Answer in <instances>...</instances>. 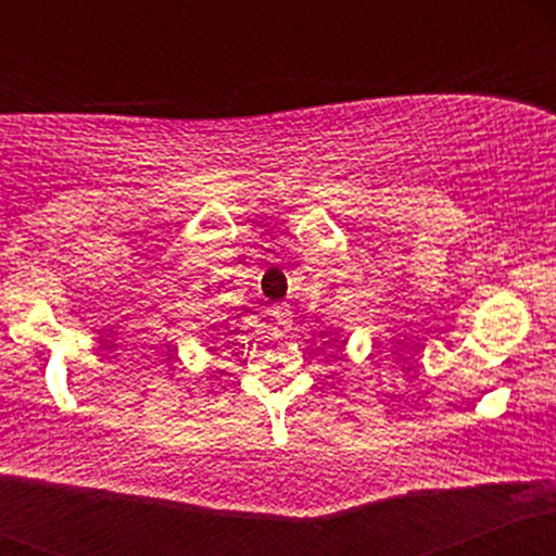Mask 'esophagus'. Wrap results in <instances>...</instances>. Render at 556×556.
<instances>
[{
  "instance_id": "obj_1",
  "label": "esophagus",
  "mask_w": 556,
  "mask_h": 556,
  "mask_svg": "<svg viewBox=\"0 0 556 556\" xmlns=\"http://www.w3.org/2000/svg\"><path fill=\"white\" fill-rule=\"evenodd\" d=\"M271 318H274V321H277V324H282V327H287V324L292 321L290 305H285V303L271 305Z\"/></svg>"
}]
</instances>
